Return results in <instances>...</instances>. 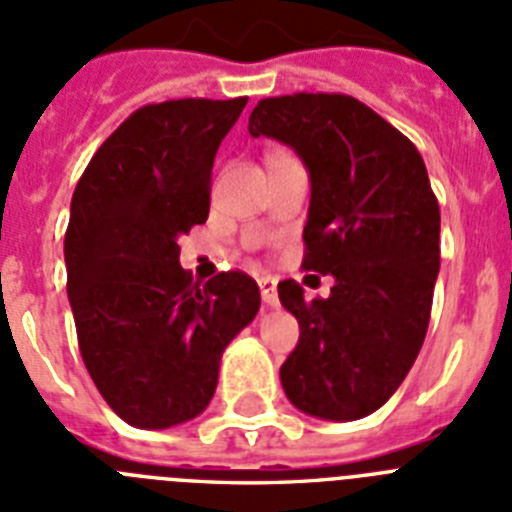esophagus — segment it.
I'll return each instance as SVG.
<instances>
[{"label": "esophagus", "mask_w": 512, "mask_h": 512, "mask_svg": "<svg viewBox=\"0 0 512 512\" xmlns=\"http://www.w3.org/2000/svg\"><path fill=\"white\" fill-rule=\"evenodd\" d=\"M260 294H263V302L268 304V307H276L278 304V289H276V278L270 276H263L260 278Z\"/></svg>", "instance_id": "obj_1"}]
</instances>
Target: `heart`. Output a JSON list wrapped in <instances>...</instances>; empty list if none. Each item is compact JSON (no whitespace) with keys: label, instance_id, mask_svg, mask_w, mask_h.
Returning a JSON list of instances; mask_svg holds the SVG:
<instances>
[{"label":"heart","instance_id":"heart-1","mask_svg":"<svg viewBox=\"0 0 512 512\" xmlns=\"http://www.w3.org/2000/svg\"><path fill=\"white\" fill-rule=\"evenodd\" d=\"M276 158H291V156L286 153V150H273V153L268 156V161H276Z\"/></svg>","mask_w":512,"mask_h":512}]
</instances>
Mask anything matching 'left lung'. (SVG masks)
<instances>
[{
  "label": "left lung",
  "instance_id": "left-lung-1",
  "mask_svg": "<svg viewBox=\"0 0 512 512\" xmlns=\"http://www.w3.org/2000/svg\"><path fill=\"white\" fill-rule=\"evenodd\" d=\"M249 135L296 150L312 197L304 270L333 276L328 299L296 281L278 299L299 322L281 367L296 409L333 422L377 411L409 375L427 336L440 273V205L409 137L343 93L263 98Z\"/></svg>",
  "mask_w": 512,
  "mask_h": 512
}]
</instances>
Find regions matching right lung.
Wrapping results in <instances>:
<instances>
[{
    "instance_id": "add662e5",
    "label": "right lung",
    "mask_w": 512,
    "mask_h": 512,
    "mask_svg": "<svg viewBox=\"0 0 512 512\" xmlns=\"http://www.w3.org/2000/svg\"><path fill=\"white\" fill-rule=\"evenodd\" d=\"M247 98L148 103L124 119L72 195L67 296L85 369L132 427L203 414L223 349L255 320L257 283L218 273L192 283L179 236L208 221L213 158Z\"/></svg>"
}]
</instances>
